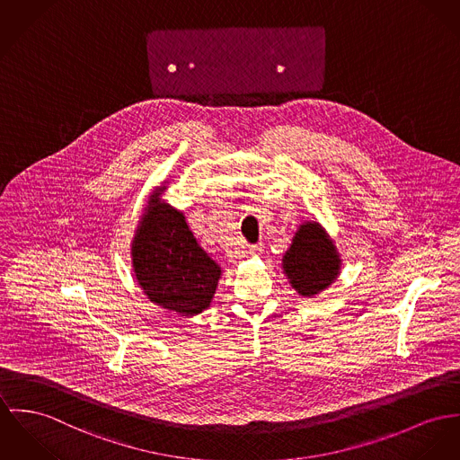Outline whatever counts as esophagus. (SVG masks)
<instances>
[{"label":"esophagus","mask_w":460,"mask_h":460,"mask_svg":"<svg viewBox=\"0 0 460 460\" xmlns=\"http://www.w3.org/2000/svg\"><path fill=\"white\" fill-rule=\"evenodd\" d=\"M262 250H264V245L262 243H257V245H252V247H248V255H259V253H262Z\"/></svg>","instance_id":"obj_1"}]
</instances>
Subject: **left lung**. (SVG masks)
<instances>
[{
	"instance_id": "obj_1",
	"label": "left lung",
	"mask_w": 460,
	"mask_h": 460,
	"mask_svg": "<svg viewBox=\"0 0 460 460\" xmlns=\"http://www.w3.org/2000/svg\"><path fill=\"white\" fill-rule=\"evenodd\" d=\"M282 268L299 296L315 297L340 277L341 257L317 220H306L297 227L290 247L283 253Z\"/></svg>"
}]
</instances>
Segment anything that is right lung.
Instances as JSON below:
<instances>
[{"instance_id": "1", "label": "right lung", "mask_w": 460, "mask_h": 460, "mask_svg": "<svg viewBox=\"0 0 460 460\" xmlns=\"http://www.w3.org/2000/svg\"><path fill=\"white\" fill-rule=\"evenodd\" d=\"M157 187L143 208L131 242L133 273L157 306L192 317L212 305L222 270L199 247L183 212L161 199Z\"/></svg>"}]
</instances>
